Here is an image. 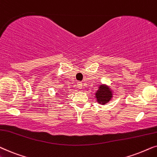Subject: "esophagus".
<instances>
[{
    "mask_svg": "<svg viewBox=\"0 0 157 157\" xmlns=\"http://www.w3.org/2000/svg\"><path fill=\"white\" fill-rule=\"evenodd\" d=\"M77 87H78V88L82 89V87H83L82 82H77Z\"/></svg>",
    "mask_w": 157,
    "mask_h": 157,
    "instance_id": "34e87169",
    "label": "esophagus"
}]
</instances>
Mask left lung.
<instances>
[{"label":"left lung","mask_w":157,"mask_h":157,"mask_svg":"<svg viewBox=\"0 0 157 157\" xmlns=\"http://www.w3.org/2000/svg\"><path fill=\"white\" fill-rule=\"evenodd\" d=\"M113 93L110 87L104 85H100L99 88L95 93V98L97 102L101 105H105L111 100Z\"/></svg>","instance_id":"1"}]
</instances>
